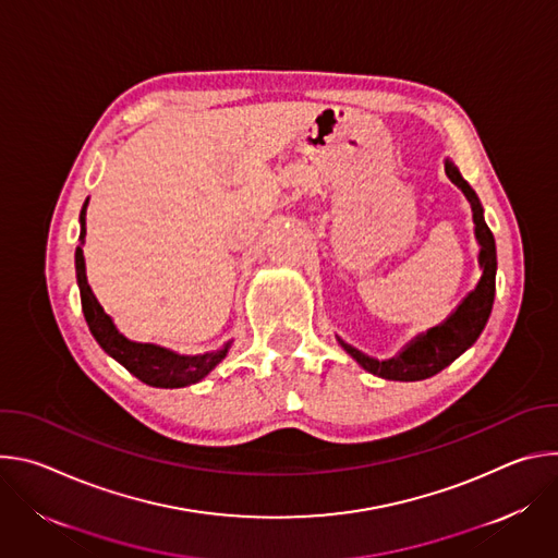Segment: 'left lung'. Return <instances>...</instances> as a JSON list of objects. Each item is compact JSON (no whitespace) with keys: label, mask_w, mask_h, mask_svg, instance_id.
<instances>
[{"label":"left lung","mask_w":558,"mask_h":558,"mask_svg":"<svg viewBox=\"0 0 558 558\" xmlns=\"http://www.w3.org/2000/svg\"><path fill=\"white\" fill-rule=\"evenodd\" d=\"M446 174L448 179L463 192L472 207V220H474V235L482 245L480 252V265L484 269L480 284L474 287V291L457 306V311L448 317L446 323L439 327H433L424 336L415 338L400 355L392 360H373L351 344L342 342L344 351L355 357L368 373L386 379H400V381H415V379H426L452 364L468 347L476 342V338L482 336L490 311L495 302V276H497V247H495V235L490 227L484 220V209L480 205V198L472 192V187L461 179L459 170L446 161Z\"/></svg>","instance_id":"1"}]
</instances>
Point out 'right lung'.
I'll use <instances>...</instances> for the list:
<instances>
[{
  "mask_svg": "<svg viewBox=\"0 0 558 558\" xmlns=\"http://www.w3.org/2000/svg\"><path fill=\"white\" fill-rule=\"evenodd\" d=\"M86 205L82 209V233L78 241H84L86 235ZM74 267H76V282L78 293H82V308L86 315V323L90 327V333L99 342V347L112 355L119 364H123L134 377L149 386L158 388H179L187 384H196L203 379L225 355L229 344H225L218 351L205 353V355H179L174 351H168L156 344H138L123 338L117 327L112 325L110 315L104 311L99 300L95 298L88 280H86V263H84V250L76 247L74 252Z\"/></svg>",
  "mask_w": 558,
  "mask_h": 558,
  "instance_id": "right-lung-1",
  "label": "right lung"
}]
</instances>
